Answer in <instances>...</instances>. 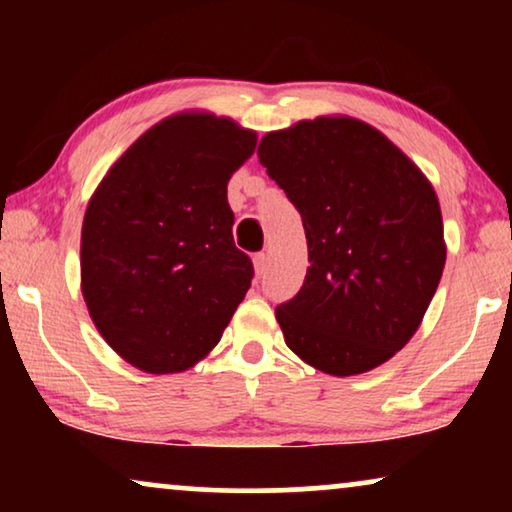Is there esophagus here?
<instances>
[{
    "instance_id": "1",
    "label": "esophagus",
    "mask_w": 512,
    "mask_h": 512,
    "mask_svg": "<svg viewBox=\"0 0 512 512\" xmlns=\"http://www.w3.org/2000/svg\"><path fill=\"white\" fill-rule=\"evenodd\" d=\"M254 270H256L258 277H263L265 270H268V256H265V254H256V256H254Z\"/></svg>"
}]
</instances>
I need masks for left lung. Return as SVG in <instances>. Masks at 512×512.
<instances>
[{"label":"left lung","instance_id":"obj_1","mask_svg":"<svg viewBox=\"0 0 512 512\" xmlns=\"http://www.w3.org/2000/svg\"><path fill=\"white\" fill-rule=\"evenodd\" d=\"M258 160L307 237L305 282L275 310L284 342L335 377L382 366L415 335L445 268L431 181L380 130L349 116L268 132Z\"/></svg>","mask_w":512,"mask_h":512}]
</instances>
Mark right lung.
<instances>
[{"mask_svg":"<svg viewBox=\"0 0 512 512\" xmlns=\"http://www.w3.org/2000/svg\"><path fill=\"white\" fill-rule=\"evenodd\" d=\"M256 132L207 111L153 125L111 165L81 228V291L109 347L151 375L212 352L254 265L235 247L228 181Z\"/></svg>","mask_w":512,"mask_h":512,"instance_id":"right-lung-1","label":"right lung"}]
</instances>
